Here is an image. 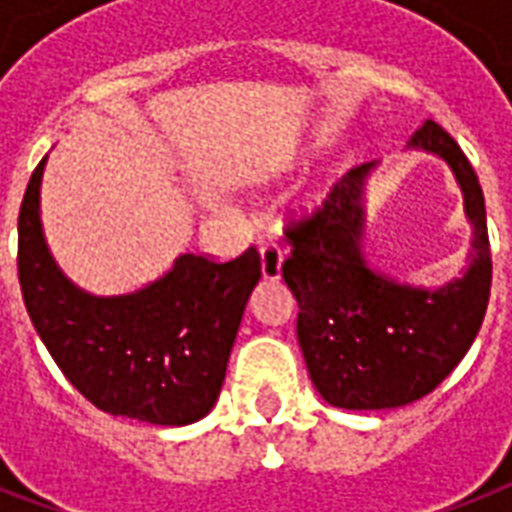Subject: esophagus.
Wrapping results in <instances>:
<instances>
[{"label":"esophagus","mask_w":512,"mask_h":512,"mask_svg":"<svg viewBox=\"0 0 512 512\" xmlns=\"http://www.w3.org/2000/svg\"><path fill=\"white\" fill-rule=\"evenodd\" d=\"M259 256H261V277L264 280H277L280 272H283V248L277 243H264L259 248Z\"/></svg>","instance_id":"esophagus-1"}]
</instances>
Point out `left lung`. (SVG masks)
<instances>
[{"instance_id": "left-lung-1", "label": "left lung", "mask_w": 512, "mask_h": 512, "mask_svg": "<svg viewBox=\"0 0 512 512\" xmlns=\"http://www.w3.org/2000/svg\"><path fill=\"white\" fill-rule=\"evenodd\" d=\"M406 152L438 157L473 229L459 277L417 285L366 256V192L379 162L352 168L310 221L288 229L283 280L299 301V347L315 390L347 411L408 406L433 392L481 331L491 288L483 192L457 141L427 120Z\"/></svg>"}]
</instances>
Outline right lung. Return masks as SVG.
<instances>
[{"mask_svg": "<svg viewBox=\"0 0 512 512\" xmlns=\"http://www.w3.org/2000/svg\"><path fill=\"white\" fill-rule=\"evenodd\" d=\"M39 162L18 216V277L29 318L63 376L95 408L160 427L208 417L248 296L261 277L248 248L227 264L181 253L157 280L120 296L79 288L50 253Z\"/></svg>", "mask_w": 512, "mask_h": 512, "instance_id": "add662e5", "label": "right lung"}]
</instances>
